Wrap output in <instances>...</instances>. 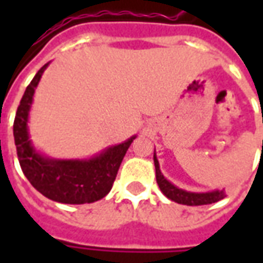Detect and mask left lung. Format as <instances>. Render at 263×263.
<instances>
[{"label":"left lung","mask_w":263,"mask_h":263,"mask_svg":"<svg viewBox=\"0 0 263 263\" xmlns=\"http://www.w3.org/2000/svg\"><path fill=\"white\" fill-rule=\"evenodd\" d=\"M154 163L155 169H156V182H158L160 192L175 203L184 204V205H204V204L217 203V201L227 197L224 189H215L213 192H204V193L200 192L198 193V192H189L184 189L177 187L173 183L169 182L163 176V173L160 172L159 160L156 158V152L154 154Z\"/></svg>","instance_id":"obj_1"}]
</instances>
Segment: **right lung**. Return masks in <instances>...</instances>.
Wrapping results in <instances>:
<instances>
[{"label": "right lung", "instance_id": "add662e5", "mask_svg": "<svg viewBox=\"0 0 263 263\" xmlns=\"http://www.w3.org/2000/svg\"><path fill=\"white\" fill-rule=\"evenodd\" d=\"M49 65L50 62L41 67L26 87L15 115L14 139L21 169L39 193L53 201L94 203L109 193L121 162L137 135L86 159H59L37 151L32 143L28 122L35 90Z\"/></svg>", "mask_w": 263, "mask_h": 263}]
</instances>
